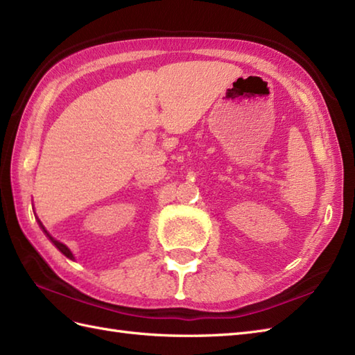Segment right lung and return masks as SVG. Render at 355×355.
Instances as JSON below:
<instances>
[{
  "instance_id": "1",
  "label": "right lung",
  "mask_w": 355,
  "mask_h": 355,
  "mask_svg": "<svg viewBox=\"0 0 355 355\" xmlns=\"http://www.w3.org/2000/svg\"><path fill=\"white\" fill-rule=\"evenodd\" d=\"M37 223H40V225H41V229L44 230V233H45V235H47V236H49V239L51 241V243L56 245V248H58V250H59V252H61L62 254H65V256H67V258H69V259H74V256H73V253L70 252V248H69V247H67V245H64L62 243H59V241H56L55 238H51V236H50V233H49L47 230H45V227H44V225H42V223H41V221H37Z\"/></svg>"
}]
</instances>
